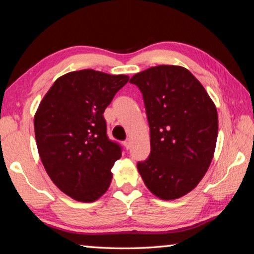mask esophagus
I'll use <instances>...</instances> for the list:
<instances>
[{
  "instance_id": "34e87169",
  "label": "esophagus",
  "mask_w": 254,
  "mask_h": 254,
  "mask_svg": "<svg viewBox=\"0 0 254 254\" xmlns=\"http://www.w3.org/2000/svg\"><path fill=\"white\" fill-rule=\"evenodd\" d=\"M131 145H132V141H131V139H127L126 141H124V147H126L127 150L131 148Z\"/></svg>"
}]
</instances>
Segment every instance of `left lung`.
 <instances>
[{
  "mask_svg": "<svg viewBox=\"0 0 254 254\" xmlns=\"http://www.w3.org/2000/svg\"><path fill=\"white\" fill-rule=\"evenodd\" d=\"M142 93L151 151L137 162L144 185L160 199H177L203 179L216 147L218 118L198 79L186 68L160 65L130 79Z\"/></svg>",
  "mask_w": 254,
  "mask_h": 254,
  "instance_id": "1",
  "label": "left lung"
}]
</instances>
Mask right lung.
I'll list each match as a JSON object with an SVG mask.
<instances>
[{
	"instance_id": "add662e5",
	"label": "right lung",
	"mask_w": 254,
	"mask_h": 254,
	"mask_svg": "<svg viewBox=\"0 0 254 254\" xmlns=\"http://www.w3.org/2000/svg\"><path fill=\"white\" fill-rule=\"evenodd\" d=\"M127 75L83 69L55 81L34 115L36 142L47 174L60 190L91 203L105 194L122 148L106 134L104 111Z\"/></svg>"
}]
</instances>
